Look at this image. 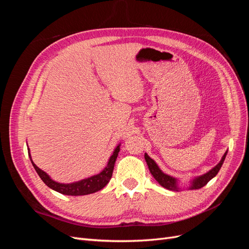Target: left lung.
Listing matches in <instances>:
<instances>
[{
    "label": "left lung",
    "mask_w": 249,
    "mask_h": 249,
    "mask_svg": "<svg viewBox=\"0 0 249 249\" xmlns=\"http://www.w3.org/2000/svg\"><path fill=\"white\" fill-rule=\"evenodd\" d=\"M227 154H228V150L222 156L219 163H218L216 166H214L212 169H210L209 171L203 173V175H201V176L192 178L189 182H188V186L186 187V189H188V190L200 189V188H202L203 186H206L211 179L216 177L218 171L220 170L222 164L225 160V157H227ZM144 158H145V161H146V164H147L150 173H152L157 182L159 183L162 187L166 188V189L171 190V191H179L180 189H184V188L179 187V185H178L179 179L178 178L164 173L161 170V168L158 166V164L155 162V160H153L152 158H150L146 153L144 154Z\"/></svg>",
    "instance_id": "obj_1"
}]
</instances>
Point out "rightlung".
Here are the masks:
<instances>
[{
    "label": "right lung",
    "mask_w": 249,
    "mask_h": 249,
    "mask_svg": "<svg viewBox=\"0 0 249 249\" xmlns=\"http://www.w3.org/2000/svg\"><path fill=\"white\" fill-rule=\"evenodd\" d=\"M119 149H120V143H118L117 146L114 148V150H113L106 167H105L100 173H97V175H94L92 177L80 179L78 182L67 183V184L56 182V180L53 179L46 171H43L42 169H40L38 166H37L32 160L31 153H30L29 148H28V154L33 167L35 168L36 172L38 173L39 178L42 179V182L44 184L51 188V189L64 195L80 196V195H87V194H91V193L100 191L110 182V178L112 177L113 169H114V164L117 159Z\"/></svg>",
    "instance_id": "1"
}]
</instances>
